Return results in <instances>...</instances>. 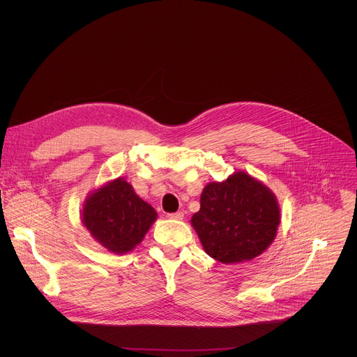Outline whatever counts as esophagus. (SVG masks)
<instances>
[{"mask_svg": "<svg viewBox=\"0 0 357 357\" xmlns=\"http://www.w3.org/2000/svg\"><path fill=\"white\" fill-rule=\"evenodd\" d=\"M169 219H174V220H182L183 219V212H175V213H169L168 215Z\"/></svg>", "mask_w": 357, "mask_h": 357, "instance_id": "esophagus-1", "label": "esophagus"}]
</instances>
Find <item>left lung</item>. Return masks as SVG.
Returning <instances> with one entry per match:
<instances>
[{"instance_id":"left-lung-1","label":"left lung","mask_w":357,"mask_h":357,"mask_svg":"<svg viewBox=\"0 0 357 357\" xmlns=\"http://www.w3.org/2000/svg\"><path fill=\"white\" fill-rule=\"evenodd\" d=\"M280 222L275 195L243 171L203 188L200 211L190 220L203 248L223 264L259 257L274 241Z\"/></svg>"}]
</instances>
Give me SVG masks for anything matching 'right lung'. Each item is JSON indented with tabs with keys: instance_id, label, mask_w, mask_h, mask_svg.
Instances as JSON below:
<instances>
[{
	"instance_id": "1",
	"label": "right lung",
	"mask_w": 357,
	"mask_h": 357,
	"mask_svg": "<svg viewBox=\"0 0 357 357\" xmlns=\"http://www.w3.org/2000/svg\"><path fill=\"white\" fill-rule=\"evenodd\" d=\"M155 220V209L123 178L93 190L82 212V223L91 237L116 254L134 250Z\"/></svg>"
}]
</instances>
